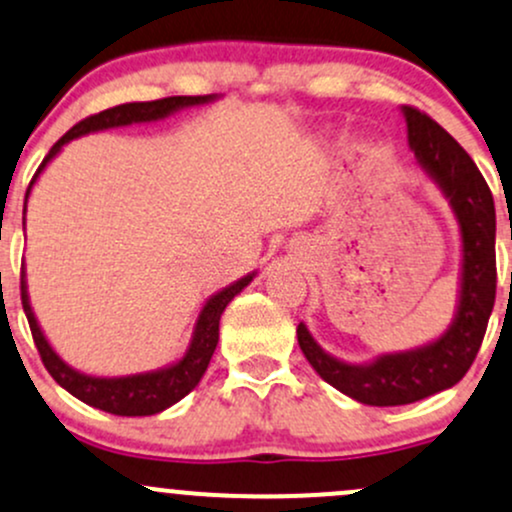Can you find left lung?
I'll list each match as a JSON object with an SVG mask.
<instances>
[{
	"label": "left lung",
	"instance_id": "8db88e82",
	"mask_svg": "<svg viewBox=\"0 0 512 512\" xmlns=\"http://www.w3.org/2000/svg\"><path fill=\"white\" fill-rule=\"evenodd\" d=\"M411 152L445 200L459 227V290L450 326L418 348L348 363L326 353L300 321L297 343L317 375L367 406H401L450 389L467 375L496 302V208L484 176L455 137L411 106H401Z\"/></svg>",
	"mask_w": 512,
	"mask_h": 512
}]
</instances>
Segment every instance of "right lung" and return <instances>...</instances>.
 <instances>
[{"mask_svg": "<svg viewBox=\"0 0 512 512\" xmlns=\"http://www.w3.org/2000/svg\"><path fill=\"white\" fill-rule=\"evenodd\" d=\"M220 96H169V99L159 101H135V103H120V106L106 108V111L96 113V116L84 118L82 123H77L70 132L60 137L55 142L53 149L48 152V157L43 159V164L38 166L36 176H33L31 186L26 191V203L28 195H31L33 183L38 181V176L43 174V169L48 166L57 154L62 152V147L67 142L77 140V137L89 135V132H101L111 128H125L132 123H154V120H164L174 113L183 111V108L193 106H205V103L217 101ZM26 203H24V225H26ZM256 278V271L246 273L244 278L234 280L222 290H217L215 295L208 297V302L200 309L198 319H195L193 336L188 341L186 353L181 355L174 363L157 367V370L147 372H135V375H120V377H103V375H89V372L77 370L70 363L57 355V350L50 346V341L45 338L43 329H40L36 312L31 307V297H28V283H26V268L21 271V304H24V312L28 324H31L33 341L43 358V365L48 367V372L53 375V380L60 384L62 389H67L72 396H77L84 404L94 406L106 413H116V416H154V413L166 411L169 406H174L176 401H181L188 392H193L198 387V382L203 380L205 370H208L212 353H215L217 341H220V317L227 309V304L244 290L251 280Z\"/></svg>", "mask_w": 512, "mask_h": 512, "instance_id": "add662e5", "label": "right lung"}]
</instances>
